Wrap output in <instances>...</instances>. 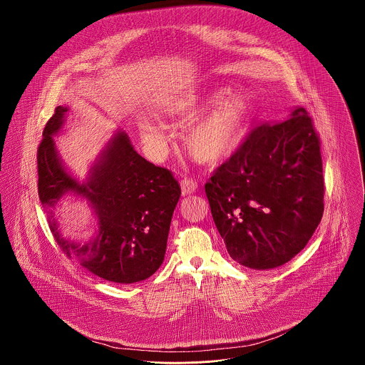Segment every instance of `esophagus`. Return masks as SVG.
Segmentation results:
<instances>
[{
    "label": "esophagus",
    "mask_w": 365,
    "mask_h": 365,
    "mask_svg": "<svg viewBox=\"0 0 365 365\" xmlns=\"http://www.w3.org/2000/svg\"><path fill=\"white\" fill-rule=\"evenodd\" d=\"M198 190V184L197 181H194L192 178H184L181 181V191H182V195H191L194 192H197Z\"/></svg>",
    "instance_id": "esophagus-1"
}]
</instances>
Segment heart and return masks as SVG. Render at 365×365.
<instances>
[{
  "label": "heart",
  "instance_id": "b5f03b06",
  "mask_svg": "<svg viewBox=\"0 0 365 365\" xmlns=\"http://www.w3.org/2000/svg\"><path fill=\"white\" fill-rule=\"evenodd\" d=\"M197 109L192 103L178 101L168 108V112L188 116ZM249 110V100L243 93H230L223 97L187 130L185 146L190 155L205 164H217L229 158L242 143ZM140 132L145 142L152 148L160 149L165 143L163 129L155 122L142 120Z\"/></svg>",
  "mask_w": 365,
  "mask_h": 365
}]
</instances>
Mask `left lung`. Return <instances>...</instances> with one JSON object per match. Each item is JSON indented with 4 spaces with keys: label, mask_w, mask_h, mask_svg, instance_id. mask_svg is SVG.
I'll return each mask as SVG.
<instances>
[{
    "label": "left lung",
    "mask_w": 365,
    "mask_h": 365,
    "mask_svg": "<svg viewBox=\"0 0 365 365\" xmlns=\"http://www.w3.org/2000/svg\"><path fill=\"white\" fill-rule=\"evenodd\" d=\"M227 253L253 269L294 259L323 216L320 139L305 108L255 128L205 184Z\"/></svg>",
    "instance_id": "8db88e82"
}]
</instances>
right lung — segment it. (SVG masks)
<instances>
[{
  "label": "right lung",
  "mask_w": 365,
  "mask_h": 365,
  "mask_svg": "<svg viewBox=\"0 0 365 365\" xmlns=\"http://www.w3.org/2000/svg\"><path fill=\"white\" fill-rule=\"evenodd\" d=\"M66 106H57L43 129L38 149V191L42 207L51 212L58 200L74 192L87 198L98 217V235L87 243L63 237L51 220L61 252L97 277L133 284L153 275L164 260L173 212L181 195L178 181L167 168L138 155L128 135L118 130L80 184L64 168L54 136Z\"/></svg>",
  "instance_id": "1"
}]
</instances>
